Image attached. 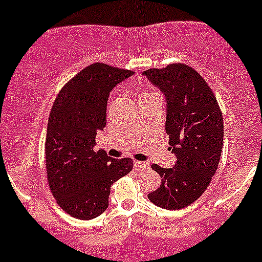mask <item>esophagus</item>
I'll return each instance as SVG.
<instances>
[{"mask_svg":"<svg viewBox=\"0 0 262 262\" xmlns=\"http://www.w3.org/2000/svg\"><path fill=\"white\" fill-rule=\"evenodd\" d=\"M147 166H148V164L146 161H134V167L137 170H143L146 168Z\"/></svg>","mask_w":262,"mask_h":262,"instance_id":"esophagus-1","label":"esophagus"}]
</instances>
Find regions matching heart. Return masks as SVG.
Returning <instances> with one entry per match:
<instances>
[{
    "label": "heart",
    "mask_w": 262,
    "mask_h": 262,
    "mask_svg": "<svg viewBox=\"0 0 262 262\" xmlns=\"http://www.w3.org/2000/svg\"><path fill=\"white\" fill-rule=\"evenodd\" d=\"M154 96H159L157 93H154L153 91H149V89H146V91H143L139 95V101L141 100H146V98L149 97H154Z\"/></svg>",
    "instance_id": "b5f03b06"
}]
</instances>
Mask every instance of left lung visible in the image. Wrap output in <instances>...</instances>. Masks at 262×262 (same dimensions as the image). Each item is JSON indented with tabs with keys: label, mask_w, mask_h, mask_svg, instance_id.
<instances>
[{
	"label": "left lung",
	"mask_w": 262,
	"mask_h": 262,
	"mask_svg": "<svg viewBox=\"0 0 262 262\" xmlns=\"http://www.w3.org/2000/svg\"><path fill=\"white\" fill-rule=\"evenodd\" d=\"M143 75L166 97V132L178 159L173 168L152 165L161 184L147 197L162 209L186 208L205 191L220 165L224 137L222 111L211 88L190 66L171 63L149 68Z\"/></svg>",
	"instance_id": "left-lung-1"
}]
</instances>
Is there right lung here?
<instances>
[{"label": "right lung", "instance_id": "obj_1", "mask_svg": "<svg viewBox=\"0 0 262 262\" xmlns=\"http://www.w3.org/2000/svg\"><path fill=\"white\" fill-rule=\"evenodd\" d=\"M134 73L92 63L63 85L51 109L45 140L47 180L59 207L78 220L104 212L111 184L134 167L130 158L114 159L103 149L94 151L97 131L106 125L110 92Z\"/></svg>", "mask_w": 262, "mask_h": 262}]
</instances>
